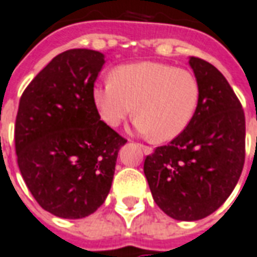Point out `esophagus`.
<instances>
[{
  "label": "esophagus",
  "mask_w": 257,
  "mask_h": 257,
  "mask_svg": "<svg viewBox=\"0 0 257 257\" xmlns=\"http://www.w3.org/2000/svg\"><path fill=\"white\" fill-rule=\"evenodd\" d=\"M140 148L143 149L144 154H147V155L152 154V152H154V148H151V147H148V145H143V144H140Z\"/></svg>",
  "instance_id": "obj_1"
}]
</instances>
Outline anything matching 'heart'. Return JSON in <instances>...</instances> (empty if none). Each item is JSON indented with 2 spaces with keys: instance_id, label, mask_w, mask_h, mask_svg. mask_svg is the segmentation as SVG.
<instances>
[{
  "instance_id": "heart-1",
  "label": "heart",
  "mask_w": 257,
  "mask_h": 257,
  "mask_svg": "<svg viewBox=\"0 0 257 257\" xmlns=\"http://www.w3.org/2000/svg\"><path fill=\"white\" fill-rule=\"evenodd\" d=\"M92 95L98 113L108 125L117 127L134 112L138 132L167 141L190 124L201 88L188 69L140 62L114 69L112 80L95 85Z\"/></svg>"
}]
</instances>
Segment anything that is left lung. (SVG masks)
<instances>
[{
  "instance_id": "8db88e82",
  "label": "left lung",
  "mask_w": 257,
  "mask_h": 257,
  "mask_svg": "<svg viewBox=\"0 0 257 257\" xmlns=\"http://www.w3.org/2000/svg\"><path fill=\"white\" fill-rule=\"evenodd\" d=\"M190 65L201 88L195 114L181 134L144 162L156 205L183 221L217 210L245 163V114L238 96L212 63L191 56Z\"/></svg>"
}]
</instances>
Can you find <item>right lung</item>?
I'll return each mask as SVG.
<instances>
[{
    "label": "right lung",
    "mask_w": 257,
    "mask_h": 257,
    "mask_svg": "<svg viewBox=\"0 0 257 257\" xmlns=\"http://www.w3.org/2000/svg\"><path fill=\"white\" fill-rule=\"evenodd\" d=\"M103 63L98 51H65L21 96L18 166L38 205L58 217L81 219L102 205L117 152L127 143L101 120L94 102V83Z\"/></svg>",
    "instance_id": "right-lung-1"
}]
</instances>
